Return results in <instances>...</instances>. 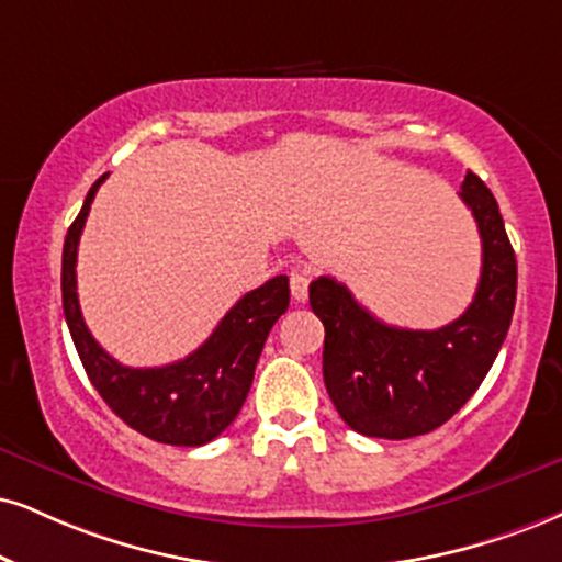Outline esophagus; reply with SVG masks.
I'll return each mask as SVG.
<instances>
[{
	"label": "esophagus",
	"mask_w": 562,
	"mask_h": 562,
	"mask_svg": "<svg viewBox=\"0 0 562 562\" xmlns=\"http://www.w3.org/2000/svg\"><path fill=\"white\" fill-rule=\"evenodd\" d=\"M289 286H292L294 302L307 300V289H310V273H307V270L294 268L292 273H289Z\"/></svg>",
	"instance_id": "obj_1"
}]
</instances>
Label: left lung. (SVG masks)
Listing matches in <instances>:
<instances>
[{"label": "left lung", "instance_id": "8db88e82", "mask_svg": "<svg viewBox=\"0 0 562 562\" xmlns=\"http://www.w3.org/2000/svg\"><path fill=\"white\" fill-rule=\"evenodd\" d=\"M459 195L482 237L480 286L459 321L438 330L396 328L336 279L310 283V307L325 325V387L346 425L367 438L406 440L446 425L474 396L508 336L518 270L501 207L474 171Z\"/></svg>", "mask_w": 562, "mask_h": 562}]
</instances>
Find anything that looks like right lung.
Returning <instances> with one entry per match:
<instances>
[{"instance_id": "right-lung-1", "label": "right lung", "mask_w": 562, "mask_h": 562, "mask_svg": "<svg viewBox=\"0 0 562 562\" xmlns=\"http://www.w3.org/2000/svg\"><path fill=\"white\" fill-rule=\"evenodd\" d=\"M106 177L95 179L88 190L61 249V307L69 336L90 383L124 425L166 446H205L237 419L270 328L289 307V279L276 276L247 292L190 357L164 367L120 364L90 336L75 279L82 226Z\"/></svg>"}]
</instances>
